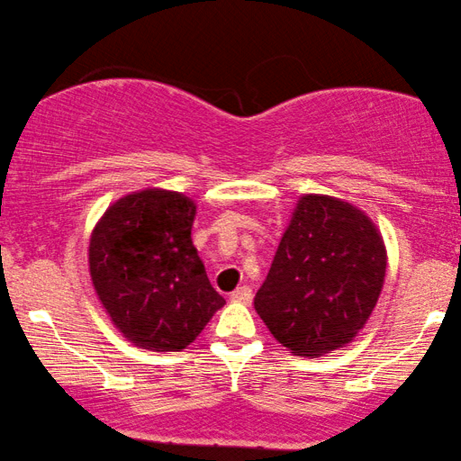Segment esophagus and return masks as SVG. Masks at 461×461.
Segmentation results:
<instances>
[{"label":"esophagus","mask_w":461,"mask_h":461,"mask_svg":"<svg viewBox=\"0 0 461 461\" xmlns=\"http://www.w3.org/2000/svg\"><path fill=\"white\" fill-rule=\"evenodd\" d=\"M230 302H240V304H250L252 302V289L250 286H240L230 294Z\"/></svg>","instance_id":"34e87169"}]
</instances>
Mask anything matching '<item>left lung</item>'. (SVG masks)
Returning <instances> with one entry per match:
<instances>
[{
  "instance_id": "1",
  "label": "left lung",
  "mask_w": 461,
  "mask_h": 461,
  "mask_svg": "<svg viewBox=\"0 0 461 461\" xmlns=\"http://www.w3.org/2000/svg\"><path fill=\"white\" fill-rule=\"evenodd\" d=\"M386 246L365 211L302 194L254 308L294 356L319 358L358 337L380 300Z\"/></svg>"
}]
</instances>
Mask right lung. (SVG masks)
<instances>
[{
	"label": "right lung",
	"mask_w": 461,
	"mask_h": 461,
	"mask_svg": "<svg viewBox=\"0 0 461 461\" xmlns=\"http://www.w3.org/2000/svg\"><path fill=\"white\" fill-rule=\"evenodd\" d=\"M194 218L185 194L146 187L118 198L92 229V286L135 348L183 351L226 304L194 248Z\"/></svg>",
	"instance_id": "1"
}]
</instances>
